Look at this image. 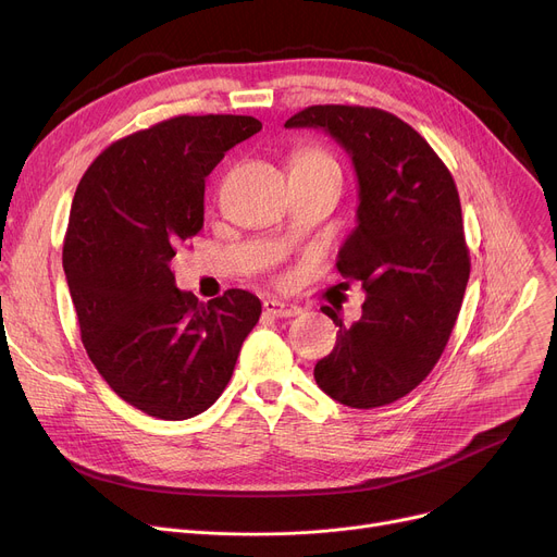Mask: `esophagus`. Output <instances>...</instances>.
Returning <instances> with one entry per match:
<instances>
[{
  "label": "esophagus",
  "instance_id": "esophagus-1",
  "mask_svg": "<svg viewBox=\"0 0 557 557\" xmlns=\"http://www.w3.org/2000/svg\"><path fill=\"white\" fill-rule=\"evenodd\" d=\"M263 311H267L269 315H275V318H290V315L300 313V307L277 300V298H269V300H263Z\"/></svg>",
  "mask_w": 557,
  "mask_h": 557
}]
</instances>
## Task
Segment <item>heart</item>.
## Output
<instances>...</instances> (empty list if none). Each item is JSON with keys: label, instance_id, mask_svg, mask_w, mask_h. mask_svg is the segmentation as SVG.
Listing matches in <instances>:
<instances>
[{"label": "heart", "instance_id": "b5f03b06", "mask_svg": "<svg viewBox=\"0 0 557 557\" xmlns=\"http://www.w3.org/2000/svg\"><path fill=\"white\" fill-rule=\"evenodd\" d=\"M323 166L338 169L336 160L320 149H302L294 156V160H290V171L294 169H323Z\"/></svg>", "mask_w": 557, "mask_h": 557}]
</instances>
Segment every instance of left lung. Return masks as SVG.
<instances>
[{"mask_svg":"<svg viewBox=\"0 0 557 557\" xmlns=\"http://www.w3.org/2000/svg\"><path fill=\"white\" fill-rule=\"evenodd\" d=\"M286 128H323L352 156L357 227L336 269L366 288L349 327L323 307L336 345L313 368L315 384L352 408L386 406L418 388L445 352L470 277L456 183L429 141L393 112L309 106Z\"/></svg>","mask_w":557,"mask_h":557,"instance_id":"obj_1","label":"left lung"}]
</instances>
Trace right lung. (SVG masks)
<instances>
[{"mask_svg":"<svg viewBox=\"0 0 557 557\" xmlns=\"http://www.w3.org/2000/svg\"><path fill=\"white\" fill-rule=\"evenodd\" d=\"M261 131L246 114H181L112 141L76 187L63 269L85 352L141 413L194 418L221 397L261 302L227 288L208 305L169 261L202 230L205 178Z\"/></svg>","mask_w":557,"mask_h":557,"instance_id":"add662e5","label":"right lung"}]
</instances>
